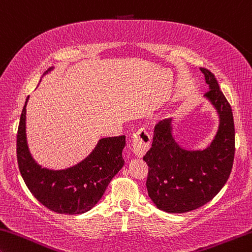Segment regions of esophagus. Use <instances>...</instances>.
Segmentation results:
<instances>
[{"mask_svg": "<svg viewBox=\"0 0 252 252\" xmlns=\"http://www.w3.org/2000/svg\"><path fill=\"white\" fill-rule=\"evenodd\" d=\"M151 146V137L150 134L145 129H138L135 131L131 139V148L133 152L136 157L142 158L144 154L148 152Z\"/></svg>", "mask_w": 252, "mask_h": 252, "instance_id": "34e87169", "label": "esophagus"}]
</instances>
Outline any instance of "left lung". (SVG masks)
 Segmentation results:
<instances>
[{
  "label": "left lung",
  "instance_id": "1",
  "mask_svg": "<svg viewBox=\"0 0 252 252\" xmlns=\"http://www.w3.org/2000/svg\"><path fill=\"white\" fill-rule=\"evenodd\" d=\"M210 86L205 95L220 115V128L207 149L186 151L172 137L171 119L154 127L153 143L143 160L149 166L146 188L158 210L187 213L212 200L229 179L234 161L233 114L215 75L200 67Z\"/></svg>",
  "mask_w": 252,
  "mask_h": 252
}]
</instances>
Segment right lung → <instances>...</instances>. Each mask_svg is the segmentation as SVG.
<instances>
[{"label":"right lung","instance_id":"right-lung-1","mask_svg":"<svg viewBox=\"0 0 252 252\" xmlns=\"http://www.w3.org/2000/svg\"><path fill=\"white\" fill-rule=\"evenodd\" d=\"M29 98V96H28ZM26 104L17 135V158L22 179L38 202L59 214H82L99 202L123 168L125 136L100 139L86 160L73 168L52 171L32 160L26 141Z\"/></svg>","mask_w":252,"mask_h":252}]
</instances>
